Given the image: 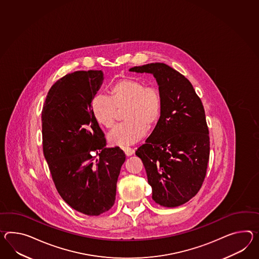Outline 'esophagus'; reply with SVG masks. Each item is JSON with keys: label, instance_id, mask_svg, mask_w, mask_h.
<instances>
[{"label": "esophagus", "instance_id": "obj_1", "mask_svg": "<svg viewBox=\"0 0 259 259\" xmlns=\"http://www.w3.org/2000/svg\"><path fill=\"white\" fill-rule=\"evenodd\" d=\"M122 150H123V152H124L126 156H131L133 153H134V150H133L132 148H129V147H123Z\"/></svg>", "mask_w": 259, "mask_h": 259}]
</instances>
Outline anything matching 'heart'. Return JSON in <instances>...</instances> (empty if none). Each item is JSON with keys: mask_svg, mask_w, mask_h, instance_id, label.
Listing matches in <instances>:
<instances>
[{"mask_svg": "<svg viewBox=\"0 0 259 259\" xmlns=\"http://www.w3.org/2000/svg\"><path fill=\"white\" fill-rule=\"evenodd\" d=\"M109 96L96 95L90 109L95 121L101 126L112 128L119 112H123L124 123L108 135L114 145H128L145 136L147 130L157 126L162 118L164 99L160 89L132 78H120L110 85Z\"/></svg>", "mask_w": 259, "mask_h": 259, "instance_id": "b5f03b06", "label": "heart"}]
</instances>
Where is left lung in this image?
I'll use <instances>...</instances> for the list:
<instances>
[{"mask_svg":"<svg viewBox=\"0 0 259 259\" xmlns=\"http://www.w3.org/2000/svg\"><path fill=\"white\" fill-rule=\"evenodd\" d=\"M129 70L152 74L164 99L157 126L136 151L145 166L152 199L167 208L181 206L198 193L207 173L209 136L203 104L189 80L165 63Z\"/></svg>","mask_w":259,"mask_h":259,"instance_id":"8db88e82","label":"left lung"}]
</instances>
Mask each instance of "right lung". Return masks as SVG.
I'll list each match as a JSON object with an SVG mask.
<instances>
[{"label": "right lung", "mask_w": 259, "mask_h": 259, "mask_svg": "<svg viewBox=\"0 0 259 259\" xmlns=\"http://www.w3.org/2000/svg\"><path fill=\"white\" fill-rule=\"evenodd\" d=\"M102 80L101 70L67 74L52 85L42 110L43 152L55 187L71 208L90 216L112 208L126 158L117 146L106 148L91 113Z\"/></svg>", "instance_id": "1"}]
</instances>
